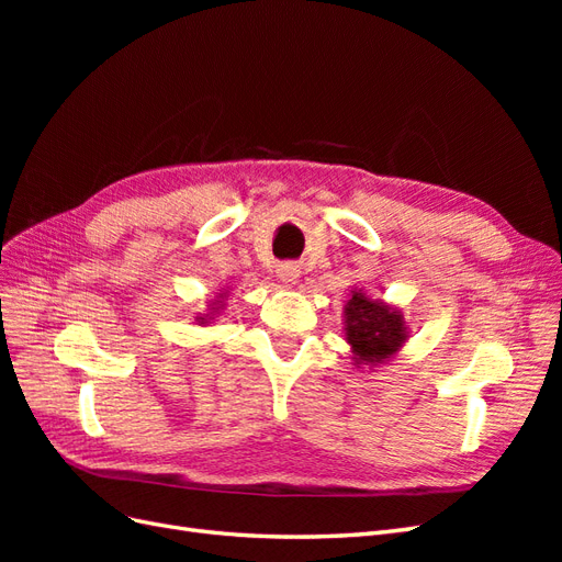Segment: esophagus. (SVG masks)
<instances>
[{"label":"esophagus","instance_id":"34e87169","mask_svg":"<svg viewBox=\"0 0 562 562\" xmlns=\"http://www.w3.org/2000/svg\"><path fill=\"white\" fill-rule=\"evenodd\" d=\"M277 277H279L285 285H291V283H295V281L300 279V267H297V265H291V262L279 265Z\"/></svg>","mask_w":562,"mask_h":562}]
</instances>
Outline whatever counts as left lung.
<instances>
[{"mask_svg":"<svg viewBox=\"0 0 562 562\" xmlns=\"http://www.w3.org/2000/svg\"><path fill=\"white\" fill-rule=\"evenodd\" d=\"M345 339L351 345L353 366L378 368L405 345L407 326L403 312L356 288L345 304Z\"/></svg>","mask_w":562,"mask_h":562,"instance_id":"left-lung-1","label":"left lung"}]
</instances>
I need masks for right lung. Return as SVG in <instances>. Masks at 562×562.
I'll list each match as a JSON object with an SVG mask.
<instances>
[{"instance_id":"right-lung-1","label":"right lung","mask_w":562,"mask_h":562,"mask_svg":"<svg viewBox=\"0 0 562 562\" xmlns=\"http://www.w3.org/2000/svg\"><path fill=\"white\" fill-rule=\"evenodd\" d=\"M225 297H227V293H225V291H220V293H217V297H215V300H211V304H209V314H199V316H196L199 326H209V323L220 314V310L225 307Z\"/></svg>"}]
</instances>
